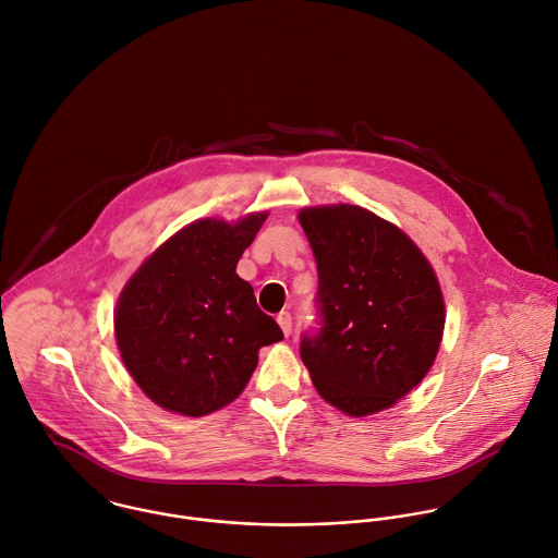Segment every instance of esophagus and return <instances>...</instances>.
<instances>
[{
	"label": "esophagus",
	"mask_w": 558,
	"mask_h": 558,
	"mask_svg": "<svg viewBox=\"0 0 558 558\" xmlns=\"http://www.w3.org/2000/svg\"><path fill=\"white\" fill-rule=\"evenodd\" d=\"M278 326L282 328V332L284 336L291 335V328H293V317H291V313H287V311H282L278 317Z\"/></svg>",
	"instance_id": "1"
}]
</instances>
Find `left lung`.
<instances>
[{"label":"left lung","mask_w":558,"mask_h":558,"mask_svg":"<svg viewBox=\"0 0 558 558\" xmlns=\"http://www.w3.org/2000/svg\"><path fill=\"white\" fill-rule=\"evenodd\" d=\"M322 328L300 353L317 392L349 416L392 408L434 366L445 300L434 267L395 223L355 205L308 207Z\"/></svg>","instance_id":"1"}]
</instances>
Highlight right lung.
<instances>
[{"label": "right lung", "mask_w": 558, "mask_h": 558, "mask_svg": "<svg viewBox=\"0 0 558 558\" xmlns=\"http://www.w3.org/2000/svg\"><path fill=\"white\" fill-rule=\"evenodd\" d=\"M265 220L190 223L124 284L113 313L118 351L159 408L183 416L220 410L243 392L258 349L284 338L234 271Z\"/></svg>", "instance_id": "add662e5"}]
</instances>
